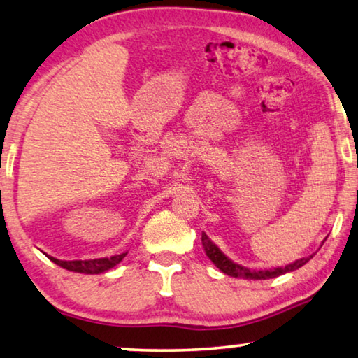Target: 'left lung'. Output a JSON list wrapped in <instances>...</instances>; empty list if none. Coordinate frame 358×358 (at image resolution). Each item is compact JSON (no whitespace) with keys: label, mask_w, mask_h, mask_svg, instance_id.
Segmentation results:
<instances>
[{"label":"left lung","mask_w":358,"mask_h":358,"mask_svg":"<svg viewBox=\"0 0 358 358\" xmlns=\"http://www.w3.org/2000/svg\"><path fill=\"white\" fill-rule=\"evenodd\" d=\"M202 246H204L207 257L212 260L213 265H215L218 270H222L223 273L228 275V276H233V278H244V280H268V278H276V276L285 275V273H287V271H294L297 268H301L302 265H306L308 260L312 259V255H308V257H303L301 260H296L294 264H289V265H286V266H278V268H273V270L254 271V270L246 268V266H241V265L231 262V260L228 259L227 255L223 254L222 250L218 249L215 244L210 241L209 236H207L206 233H202Z\"/></svg>","instance_id":"obj_1"}]
</instances>
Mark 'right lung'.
<instances>
[{
  "label": "right lung",
  "mask_w": 358,
  "mask_h": 358,
  "mask_svg": "<svg viewBox=\"0 0 358 358\" xmlns=\"http://www.w3.org/2000/svg\"><path fill=\"white\" fill-rule=\"evenodd\" d=\"M127 255V252L112 255V257H103V259H90V260H59L55 257H50L56 265L62 266L69 271H77V273H85V275H98L103 273V271L112 268L117 264L120 262Z\"/></svg>",
  "instance_id": "1"
}]
</instances>
